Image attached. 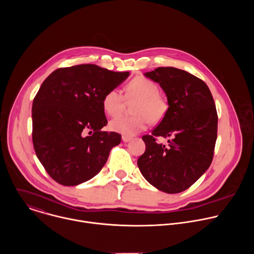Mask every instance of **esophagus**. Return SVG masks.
Segmentation results:
<instances>
[{
    "label": "esophagus",
    "mask_w": 254,
    "mask_h": 254,
    "mask_svg": "<svg viewBox=\"0 0 254 254\" xmlns=\"http://www.w3.org/2000/svg\"><path fill=\"white\" fill-rule=\"evenodd\" d=\"M122 138H123V140H124L125 142H127V141H129V140L131 139V136H128V135H123V136H122Z\"/></svg>",
    "instance_id": "esophagus-1"
}]
</instances>
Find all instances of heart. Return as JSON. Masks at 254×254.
Returning <instances> with one entry per match:
<instances>
[{
	"mask_svg": "<svg viewBox=\"0 0 254 254\" xmlns=\"http://www.w3.org/2000/svg\"><path fill=\"white\" fill-rule=\"evenodd\" d=\"M128 102L136 101L133 117H120L111 122V128L125 135H133L146 129L150 123H161L169 110L167 98L159 92L158 84L143 76L131 79L126 86L125 94L118 88L105 92L102 98L103 111L110 117L120 116Z\"/></svg>",
	"mask_w": 254,
	"mask_h": 254,
	"instance_id": "1",
	"label": "heart"
}]
</instances>
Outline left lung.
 I'll list each match as a JSON object with an SVG mask.
<instances>
[{"label":"left lung","instance_id":"1","mask_svg":"<svg viewBox=\"0 0 254 254\" xmlns=\"http://www.w3.org/2000/svg\"><path fill=\"white\" fill-rule=\"evenodd\" d=\"M144 75L160 83L169 110L152 134L142 136L146 151L137 166L157 189L183 192L212 163L218 125L215 102L207 84L185 70L158 67ZM157 137L168 138L167 146L159 144Z\"/></svg>","mask_w":254,"mask_h":254}]
</instances>
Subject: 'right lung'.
Returning a JSON list of instances; mask_svg holds the SVG:
<instances>
[{"mask_svg":"<svg viewBox=\"0 0 254 254\" xmlns=\"http://www.w3.org/2000/svg\"><path fill=\"white\" fill-rule=\"evenodd\" d=\"M128 75L80 64L56 69L40 86L32 105V140L37 158L57 183L86 182L121 142L120 133L101 130L107 124L102 98Z\"/></svg>","mask_w":254,"mask_h":254,"instance_id":"right-lung-1","label":"right lung"}]
</instances>
